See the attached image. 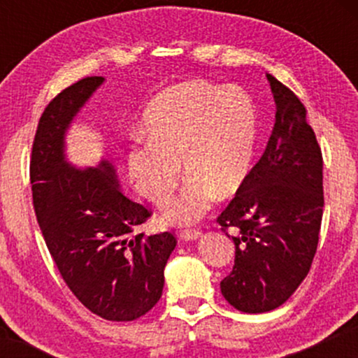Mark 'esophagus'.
<instances>
[{
    "label": "esophagus",
    "instance_id": "34e87169",
    "mask_svg": "<svg viewBox=\"0 0 358 358\" xmlns=\"http://www.w3.org/2000/svg\"><path fill=\"white\" fill-rule=\"evenodd\" d=\"M202 236V232L199 231V229H187V231H182L180 232V239L182 241H196L199 237Z\"/></svg>",
    "mask_w": 358,
    "mask_h": 358
}]
</instances>
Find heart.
<instances>
[{
    "label": "heart",
    "instance_id": "b5f03b06",
    "mask_svg": "<svg viewBox=\"0 0 358 358\" xmlns=\"http://www.w3.org/2000/svg\"><path fill=\"white\" fill-rule=\"evenodd\" d=\"M148 136H136L126 171L139 195L165 203L187 173L182 190L163 208V220L188 225L202 219L217 199L237 195L256 156L259 117L254 99L236 85L183 82L159 92L148 106Z\"/></svg>",
    "mask_w": 358,
    "mask_h": 358
}]
</instances>
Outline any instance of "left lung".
<instances>
[{
  "label": "left lung",
  "instance_id": "1",
  "mask_svg": "<svg viewBox=\"0 0 358 358\" xmlns=\"http://www.w3.org/2000/svg\"><path fill=\"white\" fill-rule=\"evenodd\" d=\"M276 122L248 183L220 213L232 227L234 269L224 298L244 313L276 310L313 262L323 215V159L301 101L268 73Z\"/></svg>",
  "mask_w": 358,
  "mask_h": 358
}]
</instances>
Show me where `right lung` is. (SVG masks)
Returning a JSON list of instances; mask_svg holds the SVG:
<instances>
[{"instance_id": "1", "label": "right lung", "mask_w": 358, "mask_h": 358, "mask_svg": "<svg viewBox=\"0 0 358 358\" xmlns=\"http://www.w3.org/2000/svg\"><path fill=\"white\" fill-rule=\"evenodd\" d=\"M104 77H87L62 90L40 117L30 162L34 207L62 278L92 313L131 322L162 298L173 234L136 232L150 212L122 193L116 170L73 166L65 138L73 119Z\"/></svg>"}]
</instances>
